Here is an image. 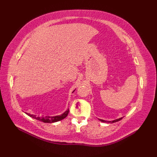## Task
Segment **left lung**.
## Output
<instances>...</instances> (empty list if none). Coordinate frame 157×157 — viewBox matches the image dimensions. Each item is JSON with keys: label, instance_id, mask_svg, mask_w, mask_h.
I'll return each instance as SVG.
<instances>
[{"label": "left lung", "instance_id": "8db88e82", "mask_svg": "<svg viewBox=\"0 0 157 157\" xmlns=\"http://www.w3.org/2000/svg\"><path fill=\"white\" fill-rule=\"evenodd\" d=\"M121 119H122V117H121V118H119V119H118L114 120V121H105V120H102V119H100V121H102V122H105V123H106V122H108V123H115V122L120 121V120H121Z\"/></svg>", "mask_w": 157, "mask_h": 157}]
</instances>
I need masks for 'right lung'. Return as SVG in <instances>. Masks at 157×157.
Here are the masks:
<instances>
[{"mask_svg": "<svg viewBox=\"0 0 157 157\" xmlns=\"http://www.w3.org/2000/svg\"><path fill=\"white\" fill-rule=\"evenodd\" d=\"M68 113H69V110L66 111L64 113H63V114L61 115H58L55 117H37L34 115L28 114V113H26V114L29 115V117H31L39 120V121H41L44 123H54V122L61 121V120L65 119L66 117L68 115Z\"/></svg>", "mask_w": 157, "mask_h": 157, "instance_id": "obj_1", "label": "right lung"}]
</instances>
